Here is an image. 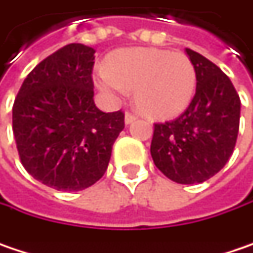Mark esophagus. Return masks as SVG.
<instances>
[{
    "instance_id": "1",
    "label": "esophagus",
    "mask_w": 253,
    "mask_h": 253,
    "mask_svg": "<svg viewBox=\"0 0 253 253\" xmlns=\"http://www.w3.org/2000/svg\"><path fill=\"white\" fill-rule=\"evenodd\" d=\"M135 119H136L135 115H132V114H129V112H126V114H125V124H126V125L132 124Z\"/></svg>"
}]
</instances>
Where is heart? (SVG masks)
Returning a JSON list of instances; mask_svg holds the SVG:
<instances>
[{
    "label": "heart",
    "mask_w": 253,
    "mask_h": 253,
    "mask_svg": "<svg viewBox=\"0 0 253 253\" xmlns=\"http://www.w3.org/2000/svg\"><path fill=\"white\" fill-rule=\"evenodd\" d=\"M96 86L119 99L134 90V103L145 115L171 118L183 112L196 90V69L186 54L160 48H124L95 75Z\"/></svg>",
    "instance_id": "obj_1"
}]
</instances>
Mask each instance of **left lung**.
Instances as JSON below:
<instances>
[{
  "instance_id": "obj_1",
  "label": "left lung",
  "mask_w": 253,
  "mask_h": 253,
  "mask_svg": "<svg viewBox=\"0 0 253 253\" xmlns=\"http://www.w3.org/2000/svg\"><path fill=\"white\" fill-rule=\"evenodd\" d=\"M196 69V95L174 121L154 125L151 157L157 169L180 184L203 183L233 153L241 99L230 79L205 56L186 48Z\"/></svg>"
}]
</instances>
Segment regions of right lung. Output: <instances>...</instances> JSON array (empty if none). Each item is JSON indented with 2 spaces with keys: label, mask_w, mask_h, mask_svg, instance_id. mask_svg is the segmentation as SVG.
I'll list each match as a JSON object with an SVG mask.
<instances>
[{
  "label": "right lung",
  "mask_w": 253,
  "mask_h": 253,
  "mask_svg": "<svg viewBox=\"0 0 253 253\" xmlns=\"http://www.w3.org/2000/svg\"><path fill=\"white\" fill-rule=\"evenodd\" d=\"M95 50L72 43L37 64L12 106L21 163L36 180L79 191L105 174L124 114L102 112L93 100Z\"/></svg>",
  "instance_id": "1"
}]
</instances>
